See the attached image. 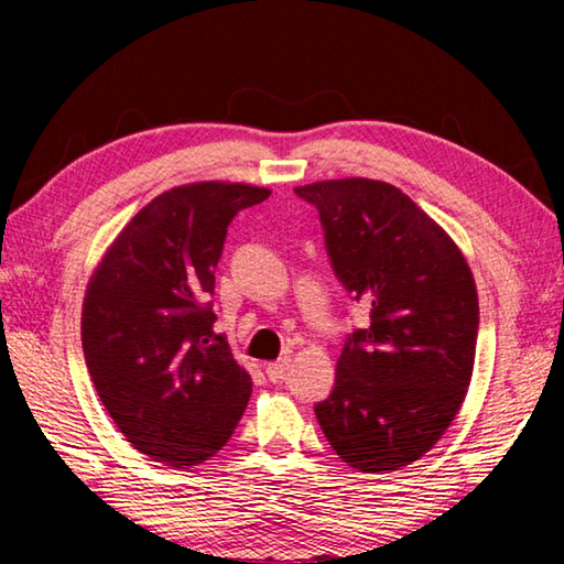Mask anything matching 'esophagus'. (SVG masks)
<instances>
[{
	"instance_id": "obj_1",
	"label": "esophagus",
	"mask_w": 564,
	"mask_h": 564,
	"mask_svg": "<svg viewBox=\"0 0 564 564\" xmlns=\"http://www.w3.org/2000/svg\"><path fill=\"white\" fill-rule=\"evenodd\" d=\"M289 370H291V358H281L265 366V376H269V380H273V383H281Z\"/></svg>"
}]
</instances>
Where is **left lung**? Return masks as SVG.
<instances>
[{
    "mask_svg": "<svg viewBox=\"0 0 564 564\" xmlns=\"http://www.w3.org/2000/svg\"><path fill=\"white\" fill-rule=\"evenodd\" d=\"M321 214L333 271L370 326L352 330L316 417L343 463L393 473L441 441L475 366L480 305L457 243L403 191L376 178L295 186Z\"/></svg>",
    "mask_w": 564,
    "mask_h": 564,
    "instance_id": "1",
    "label": "left lung"
}]
</instances>
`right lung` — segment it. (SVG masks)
I'll use <instances>...</instances> for the list:
<instances>
[{"label":"right lung","instance_id":"1","mask_svg":"<svg viewBox=\"0 0 564 564\" xmlns=\"http://www.w3.org/2000/svg\"><path fill=\"white\" fill-rule=\"evenodd\" d=\"M269 188L196 181L149 202L113 238L87 283L82 346L123 437L171 467L208 460L251 398V376L216 336L214 293L226 228Z\"/></svg>","mask_w":564,"mask_h":564}]
</instances>
